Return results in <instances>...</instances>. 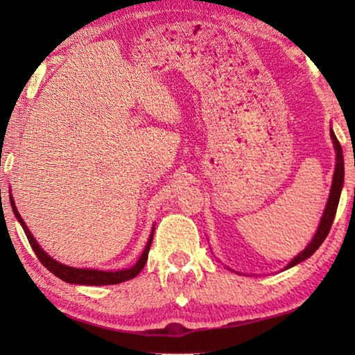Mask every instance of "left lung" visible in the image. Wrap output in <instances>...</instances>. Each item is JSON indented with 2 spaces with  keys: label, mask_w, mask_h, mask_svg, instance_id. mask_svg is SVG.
I'll return each mask as SVG.
<instances>
[{
  "label": "left lung",
  "mask_w": 355,
  "mask_h": 355,
  "mask_svg": "<svg viewBox=\"0 0 355 355\" xmlns=\"http://www.w3.org/2000/svg\"><path fill=\"white\" fill-rule=\"evenodd\" d=\"M330 137H332L334 147H335V152H336V164H335L332 186H330V194H329L327 205H326V209H324L322 218H321V222H320V227H318L313 239H311L307 248H305L299 255L294 257L293 260L288 263L286 269L296 266L297 263L307 260L309 257L315 254L318 248H320V245L324 243V239H326V236L329 235L330 227H332V222L335 219V213H336V208H338V202H340L341 188H343V182H345V161H343V150H341L340 142H338V139H336V136H335L332 130H330Z\"/></svg>",
  "instance_id": "left-lung-1"
}]
</instances>
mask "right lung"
<instances>
[{
  "instance_id": "1",
  "label": "right lung",
  "mask_w": 355,
  "mask_h": 355,
  "mask_svg": "<svg viewBox=\"0 0 355 355\" xmlns=\"http://www.w3.org/2000/svg\"><path fill=\"white\" fill-rule=\"evenodd\" d=\"M10 205H12V211H14L15 218L19 219V222L23 227V230L26 233V238L29 244H31L33 250L35 252V255L40 260V263L44 264V266L48 269V271L53 272L64 282H67V284H76V285H94V286H98V285H117V284H122L125 280H130L136 277L137 274H139L142 269H144V264L147 263V258H148V250H150V245H152V239H153V232H155V227L152 228V233H150V238H148V243L146 245V249H144L142 255L139 257V260L135 264V266H131L130 269H122V271H98V269H80V268H71L67 266V264H62L56 260H53V258L46 254V252L40 248L35 241V238L31 235V232H29V228L26 227L25 222H23L20 213L17 211L15 208V203L14 199L10 197Z\"/></svg>"
}]
</instances>
